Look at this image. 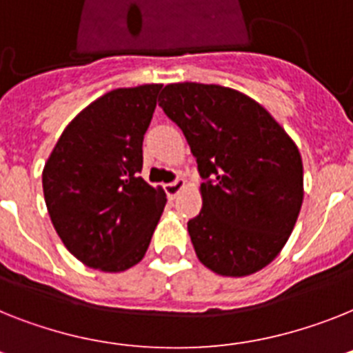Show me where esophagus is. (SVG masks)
<instances>
[{
	"mask_svg": "<svg viewBox=\"0 0 353 353\" xmlns=\"http://www.w3.org/2000/svg\"><path fill=\"white\" fill-rule=\"evenodd\" d=\"M185 186H186V181L179 177V179H176V181H172V183H168V185H165V190H167V194L170 195V197H176V195L179 194L183 188H185Z\"/></svg>",
	"mask_w": 353,
	"mask_h": 353,
	"instance_id": "obj_1",
	"label": "esophagus"
}]
</instances>
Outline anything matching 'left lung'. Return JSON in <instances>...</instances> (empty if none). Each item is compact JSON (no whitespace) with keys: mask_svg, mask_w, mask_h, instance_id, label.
Here are the masks:
<instances>
[{"mask_svg":"<svg viewBox=\"0 0 353 353\" xmlns=\"http://www.w3.org/2000/svg\"><path fill=\"white\" fill-rule=\"evenodd\" d=\"M159 105L181 127L204 181L188 235L203 265L250 276L276 259L303 203L300 150L256 100L217 84L177 82Z\"/></svg>","mask_w":353,"mask_h":353,"instance_id":"8db88e82","label":"left lung"}]
</instances>
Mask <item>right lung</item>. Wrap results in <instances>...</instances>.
<instances>
[{
  "mask_svg": "<svg viewBox=\"0 0 353 353\" xmlns=\"http://www.w3.org/2000/svg\"><path fill=\"white\" fill-rule=\"evenodd\" d=\"M161 84L120 88L82 109L43 168V192L62 244L84 265L131 269L147 253L167 194L140 177L143 136Z\"/></svg>",
  "mask_w": 353,
  "mask_h": 353,
  "instance_id": "1",
  "label": "right lung"
}]
</instances>
